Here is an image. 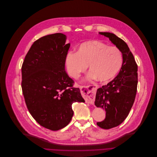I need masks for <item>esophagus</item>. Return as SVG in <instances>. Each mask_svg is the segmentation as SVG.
<instances>
[{
    "label": "esophagus",
    "mask_w": 157,
    "mask_h": 157,
    "mask_svg": "<svg viewBox=\"0 0 157 157\" xmlns=\"http://www.w3.org/2000/svg\"><path fill=\"white\" fill-rule=\"evenodd\" d=\"M98 88L97 85H88L83 86L81 88V93L84 97L86 103L94 104L96 91Z\"/></svg>",
    "instance_id": "34e87169"
}]
</instances>
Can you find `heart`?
I'll list each match as a JSON object with an SVG mask.
<instances>
[{"label":"heart","instance_id":"1","mask_svg":"<svg viewBox=\"0 0 157 157\" xmlns=\"http://www.w3.org/2000/svg\"><path fill=\"white\" fill-rule=\"evenodd\" d=\"M123 63L121 51L116 46H109L98 40L82 43L77 52H69L65 57V66L69 75L78 78L89 66L87 79L106 82L113 78Z\"/></svg>","mask_w":157,"mask_h":157}]
</instances>
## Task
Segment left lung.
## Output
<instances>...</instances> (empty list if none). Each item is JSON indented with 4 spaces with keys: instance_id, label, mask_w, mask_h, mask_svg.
<instances>
[{
    "instance_id": "1",
    "label": "left lung",
    "mask_w": 157,
    "mask_h": 157,
    "mask_svg": "<svg viewBox=\"0 0 157 157\" xmlns=\"http://www.w3.org/2000/svg\"><path fill=\"white\" fill-rule=\"evenodd\" d=\"M121 51L123 63L119 73L107 85L97 90L95 105L103 108L106 117L97 126L109 129L121 124L134 104L137 88V65L128 44L113 33L100 32Z\"/></svg>"
}]
</instances>
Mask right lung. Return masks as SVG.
Here are the masks:
<instances>
[{"label":"right lung","instance_id":"add662e5","mask_svg":"<svg viewBox=\"0 0 157 157\" xmlns=\"http://www.w3.org/2000/svg\"><path fill=\"white\" fill-rule=\"evenodd\" d=\"M66 36L54 33L37 40L21 67V88L27 108L41 126L51 131L64 128L74 115L72 105L85 102L78 88L65 71L71 44Z\"/></svg>","mask_w":157,"mask_h":157}]
</instances>
